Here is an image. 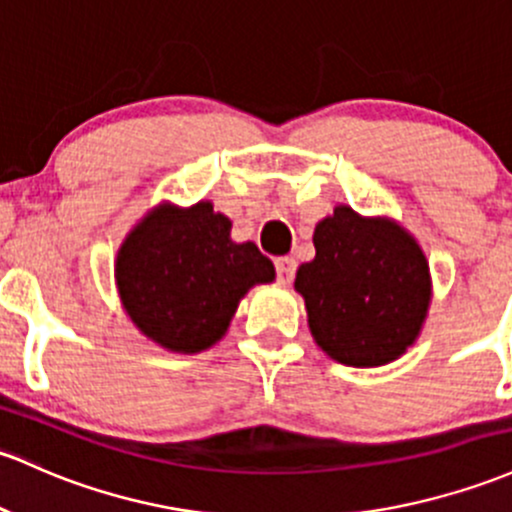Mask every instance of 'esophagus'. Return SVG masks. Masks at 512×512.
Returning a JSON list of instances; mask_svg holds the SVG:
<instances>
[{
  "label": "esophagus",
  "instance_id": "34e87169",
  "mask_svg": "<svg viewBox=\"0 0 512 512\" xmlns=\"http://www.w3.org/2000/svg\"><path fill=\"white\" fill-rule=\"evenodd\" d=\"M274 265H277V279H279V282L289 284L291 279H294V274H296V260H294V257H279Z\"/></svg>",
  "mask_w": 512,
  "mask_h": 512
}]
</instances>
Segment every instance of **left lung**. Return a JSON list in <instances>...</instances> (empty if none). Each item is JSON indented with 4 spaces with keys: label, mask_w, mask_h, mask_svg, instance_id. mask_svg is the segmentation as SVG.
<instances>
[{
    "label": "left lung",
    "mask_w": 512,
    "mask_h": 512,
    "mask_svg": "<svg viewBox=\"0 0 512 512\" xmlns=\"http://www.w3.org/2000/svg\"><path fill=\"white\" fill-rule=\"evenodd\" d=\"M316 257L296 272L308 328L320 350L347 367H381L420 335L430 306V267L406 228L335 206L313 233Z\"/></svg>",
    "instance_id": "left-lung-1"
}]
</instances>
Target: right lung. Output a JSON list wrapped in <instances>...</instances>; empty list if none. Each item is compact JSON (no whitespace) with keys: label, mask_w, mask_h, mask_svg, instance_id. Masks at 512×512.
Wrapping results in <instances>:
<instances>
[{"label":"right lung","mask_w":512,"mask_h":512,"mask_svg":"<svg viewBox=\"0 0 512 512\" xmlns=\"http://www.w3.org/2000/svg\"><path fill=\"white\" fill-rule=\"evenodd\" d=\"M272 279L269 257L255 243H233L230 221L211 201L155 206L116 257V284L133 325L184 355L216 345L247 289Z\"/></svg>","instance_id":"1"}]
</instances>
